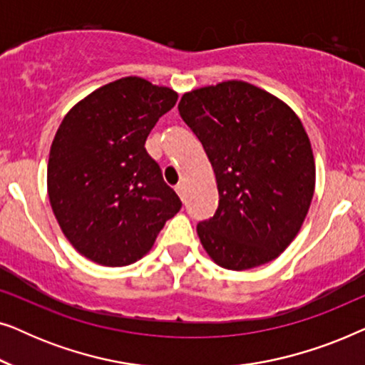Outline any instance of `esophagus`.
<instances>
[{
  "mask_svg": "<svg viewBox=\"0 0 365 365\" xmlns=\"http://www.w3.org/2000/svg\"><path fill=\"white\" fill-rule=\"evenodd\" d=\"M184 191H186V187H184V184H178V186H176V192H178V196L182 199V201H184Z\"/></svg>",
  "mask_w": 365,
  "mask_h": 365,
  "instance_id": "obj_1",
  "label": "esophagus"
}]
</instances>
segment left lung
Instances as JSON below:
<instances>
[{"mask_svg": "<svg viewBox=\"0 0 365 365\" xmlns=\"http://www.w3.org/2000/svg\"><path fill=\"white\" fill-rule=\"evenodd\" d=\"M178 109L216 174L217 211L197 224L204 251L229 271L274 261L301 231L316 187L302 121L282 99L237 79L184 93Z\"/></svg>", "mask_w": 365, "mask_h": 365, "instance_id": "left-lung-1", "label": "left lung"}]
</instances>
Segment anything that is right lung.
<instances>
[{
	"instance_id": "obj_1",
	"label": "right lung",
	"mask_w": 365,
	"mask_h": 365,
	"mask_svg": "<svg viewBox=\"0 0 365 365\" xmlns=\"http://www.w3.org/2000/svg\"><path fill=\"white\" fill-rule=\"evenodd\" d=\"M178 93L139 76L104 84L66 113L49 149L48 197L61 231L89 261L123 267L151 251L178 194L144 149Z\"/></svg>"
}]
</instances>
